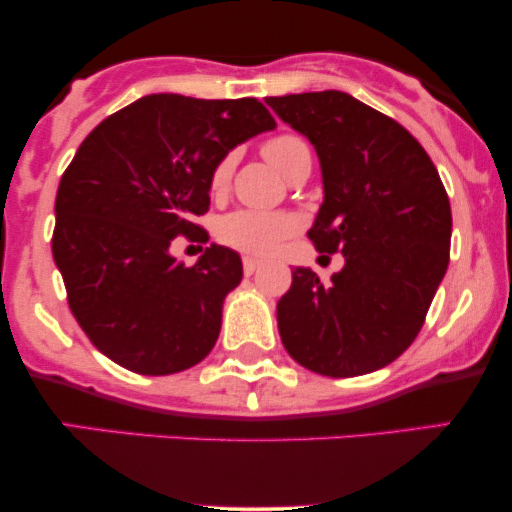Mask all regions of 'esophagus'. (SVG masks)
Masks as SVG:
<instances>
[{"mask_svg":"<svg viewBox=\"0 0 512 512\" xmlns=\"http://www.w3.org/2000/svg\"><path fill=\"white\" fill-rule=\"evenodd\" d=\"M257 269H260V262H257L255 257H243V272L245 274H248V276L255 274Z\"/></svg>","mask_w":512,"mask_h":512,"instance_id":"1","label":"esophagus"}]
</instances>
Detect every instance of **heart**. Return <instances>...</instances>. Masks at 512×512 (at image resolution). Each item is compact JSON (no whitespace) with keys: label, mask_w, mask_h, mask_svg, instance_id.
Masks as SVG:
<instances>
[{"label":"heart","mask_w":512,"mask_h":512,"mask_svg":"<svg viewBox=\"0 0 512 512\" xmlns=\"http://www.w3.org/2000/svg\"><path fill=\"white\" fill-rule=\"evenodd\" d=\"M262 156L279 170L284 178L310 161V146L301 134L279 132L262 142ZM233 175V156L226 154L216 161L209 173V192L214 197L228 190V182ZM298 231V219L286 211H257V209H236L231 214L221 216L216 226V238L228 248L245 252L252 257H267L284 243L286 238Z\"/></svg>","instance_id":"obj_1"}]
</instances>
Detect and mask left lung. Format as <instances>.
<instances>
[{"instance_id":"1","label":"left lung","mask_w":512,"mask_h":512,"mask_svg":"<svg viewBox=\"0 0 512 512\" xmlns=\"http://www.w3.org/2000/svg\"><path fill=\"white\" fill-rule=\"evenodd\" d=\"M320 156L325 202L308 231L342 252L330 284L293 269L276 303L286 351L330 378L385 368L409 349L450 262V199L431 156L399 122L342 91L264 98Z\"/></svg>"}]
</instances>
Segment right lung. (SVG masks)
<instances>
[{
  "label": "right lung",
  "instance_id": "add662e5",
  "mask_svg": "<svg viewBox=\"0 0 512 512\" xmlns=\"http://www.w3.org/2000/svg\"><path fill=\"white\" fill-rule=\"evenodd\" d=\"M274 127L257 98L154 93L81 142L57 187L52 257L76 322L117 366L170 375L214 349L240 255L211 245L185 267L168 248L178 236L207 243L195 219L209 211L211 168Z\"/></svg>",
  "mask_w": 512,
  "mask_h": 512
}]
</instances>
